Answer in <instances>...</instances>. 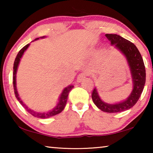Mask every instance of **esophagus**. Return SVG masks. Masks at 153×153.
<instances>
[{
    "label": "esophagus",
    "instance_id": "1",
    "mask_svg": "<svg viewBox=\"0 0 153 153\" xmlns=\"http://www.w3.org/2000/svg\"><path fill=\"white\" fill-rule=\"evenodd\" d=\"M86 77V73H81V74H79L78 75V76H77V82H78V83L80 82H82V80L83 79H84Z\"/></svg>",
    "mask_w": 153,
    "mask_h": 153
}]
</instances>
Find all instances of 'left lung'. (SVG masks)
I'll return each mask as SVG.
<instances>
[{
    "label": "left lung",
    "instance_id": "obj_1",
    "mask_svg": "<svg viewBox=\"0 0 153 153\" xmlns=\"http://www.w3.org/2000/svg\"><path fill=\"white\" fill-rule=\"evenodd\" d=\"M105 36L111 42V45H115V47L126 56L132 79L133 89L125 100L115 104L102 101L96 87L92 91V98L96 106L104 112H121L128 110L135 105L140 97L146 82V70L140 53L132 42L117 34L107 33Z\"/></svg>",
    "mask_w": 153,
    "mask_h": 153
}]
</instances>
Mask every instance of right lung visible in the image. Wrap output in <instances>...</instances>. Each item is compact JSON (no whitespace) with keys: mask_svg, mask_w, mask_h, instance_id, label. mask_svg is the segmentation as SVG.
I'll return each instance as SVG.
<instances>
[{"mask_svg":"<svg viewBox=\"0 0 153 153\" xmlns=\"http://www.w3.org/2000/svg\"><path fill=\"white\" fill-rule=\"evenodd\" d=\"M45 37L46 36H42V37H40V38H45ZM40 38H36L34 40H37L39 39ZM29 46H30V44H28V45H25L24 47H23L22 49H21L19 53H18L16 58H15V62L13 64V84L14 92H15V97L17 98V100L20 102V104L25 108V109L26 110L28 113H30L31 115L34 116V117H38V118H41V119H46V118L53 117V116H54V115H57V114L60 113L61 111L64 109V108H65V107L66 103L67 101V97H68L69 93L74 86H73V85H69V86H67L66 88H65L63 90V92H62V93L60 95V97H59V102L57 103V105H56V107L54 108L53 110L48 111V112L38 113V112H36V111H33L28 108L27 106L25 105L24 102H23L22 100H21L19 95V94H18L17 86H16L17 85L16 84V75H17V68H18V66H19L21 59H22L23 55H24V52L27 50V48L28 47H29Z\"/></svg>","mask_w":153,"mask_h":153,"instance_id":"right-lung-1","label":"right lung"}]
</instances>
